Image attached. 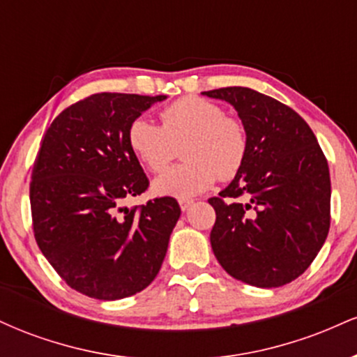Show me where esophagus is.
Instances as JSON below:
<instances>
[{"label": "esophagus", "mask_w": 357, "mask_h": 357, "mask_svg": "<svg viewBox=\"0 0 357 357\" xmlns=\"http://www.w3.org/2000/svg\"><path fill=\"white\" fill-rule=\"evenodd\" d=\"M192 203H195V199H190V198H181V199H179V206H181L183 211L190 210V206H191Z\"/></svg>", "instance_id": "34e87169"}]
</instances>
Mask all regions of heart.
Returning <instances> with one entry per match:
<instances>
[{
	"instance_id": "b5f03b06",
	"label": "heart",
	"mask_w": 357,
	"mask_h": 357,
	"mask_svg": "<svg viewBox=\"0 0 357 357\" xmlns=\"http://www.w3.org/2000/svg\"><path fill=\"white\" fill-rule=\"evenodd\" d=\"M161 126L134 119L127 130L132 154L153 173H161L178 155L181 165L171 167L153 184L155 195L188 198L220 179H233L248 155V132L240 119L227 116L215 102L188 96L159 114Z\"/></svg>"
}]
</instances>
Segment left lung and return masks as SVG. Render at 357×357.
Instances as JSON below:
<instances>
[{
	"label": "left lung",
	"instance_id": "left-lung-1",
	"mask_svg": "<svg viewBox=\"0 0 357 357\" xmlns=\"http://www.w3.org/2000/svg\"><path fill=\"white\" fill-rule=\"evenodd\" d=\"M203 93L230 102L248 132L245 166L220 196L208 199L216 213L213 253L245 284H289L309 268L329 233L326 155L312 129L289 105L247 87Z\"/></svg>",
	"mask_w": 357,
	"mask_h": 357
}]
</instances>
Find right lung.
Here are the masks:
<instances>
[{"label": "right lung", "instance_id": "1", "mask_svg": "<svg viewBox=\"0 0 357 357\" xmlns=\"http://www.w3.org/2000/svg\"><path fill=\"white\" fill-rule=\"evenodd\" d=\"M166 96L102 92L85 97L48 127L30 183L35 240L73 290L116 301L158 275L181 215L171 196L122 208L149 188L127 144L130 122Z\"/></svg>", "mask_w": 357, "mask_h": 357}]
</instances>
